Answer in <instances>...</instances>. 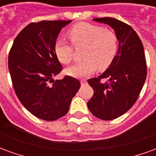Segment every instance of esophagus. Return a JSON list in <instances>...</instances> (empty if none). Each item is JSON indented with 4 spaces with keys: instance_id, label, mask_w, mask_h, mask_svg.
Listing matches in <instances>:
<instances>
[{
    "instance_id": "1",
    "label": "esophagus",
    "mask_w": 156,
    "mask_h": 156,
    "mask_svg": "<svg viewBox=\"0 0 156 156\" xmlns=\"http://www.w3.org/2000/svg\"><path fill=\"white\" fill-rule=\"evenodd\" d=\"M86 83H87V81H86V80H81V84L82 85L85 84Z\"/></svg>"
}]
</instances>
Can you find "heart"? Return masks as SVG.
<instances>
[{"mask_svg":"<svg viewBox=\"0 0 156 156\" xmlns=\"http://www.w3.org/2000/svg\"><path fill=\"white\" fill-rule=\"evenodd\" d=\"M68 37L75 47L86 46L83 54L86 59L77 62L66 69V73L72 77L86 78L96 70L98 65L100 68H107L117 54V36L100 26L79 23L69 30ZM55 52L63 64H68L73 58V47L62 40L56 42Z\"/></svg>","mask_w":156,"mask_h":156,"instance_id":"1","label":"heart"}]
</instances>
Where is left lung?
<instances>
[{
	"label": "left lung",
	"instance_id": "8db88e82",
	"mask_svg": "<svg viewBox=\"0 0 156 156\" xmlns=\"http://www.w3.org/2000/svg\"><path fill=\"white\" fill-rule=\"evenodd\" d=\"M108 25L119 41L117 54L111 64L98 78L88 79L94 96L88 102L93 115L103 120H112L123 115L137 100L146 79L147 69L144 47L130 26L112 17L94 18ZM108 78V83H102Z\"/></svg>",
	"mask_w": 156,
	"mask_h": 156
}]
</instances>
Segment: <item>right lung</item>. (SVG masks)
I'll use <instances>...</instances> for the list:
<instances>
[{"instance_id": "add662e5", "label": "right lung", "mask_w": 156, "mask_h": 156, "mask_svg": "<svg viewBox=\"0 0 156 156\" xmlns=\"http://www.w3.org/2000/svg\"><path fill=\"white\" fill-rule=\"evenodd\" d=\"M70 21H41L23 28L14 40L8 68L16 94L36 117L53 121L68 112L80 88L78 79L66 76L54 81L62 65L55 52L61 30ZM50 81L53 82L50 85Z\"/></svg>"}]
</instances>
